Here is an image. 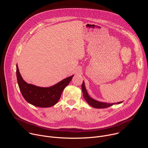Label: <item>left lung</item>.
Segmentation results:
<instances>
[{"instance_id": "obj_1", "label": "left lung", "mask_w": 148, "mask_h": 148, "mask_svg": "<svg viewBox=\"0 0 148 148\" xmlns=\"http://www.w3.org/2000/svg\"><path fill=\"white\" fill-rule=\"evenodd\" d=\"M81 88H82V91L83 93V97L85 99V100L86 101V102H87V103L90 105L91 107L95 108H107V107H110L112 105H113L115 103H104V102H101L99 101H97L92 98H91L88 94L86 88L85 87V84H84V82L83 81L82 84V86H81ZM122 102H119L118 103H121Z\"/></svg>"}]
</instances>
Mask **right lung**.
Segmentation results:
<instances>
[{"mask_svg":"<svg viewBox=\"0 0 148 148\" xmlns=\"http://www.w3.org/2000/svg\"><path fill=\"white\" fill-rule=\"evenodd\" d=\"M16 75L19 89L27 102L38 107H50L59 100L63 90L70 83L73 75L47 88L37 87L26 82L21 76L16 65Z\"/></svg>","mask_w":148,"mask_h":148,"instance_id":"obj_1","label":"right lung"}]
</instances>
